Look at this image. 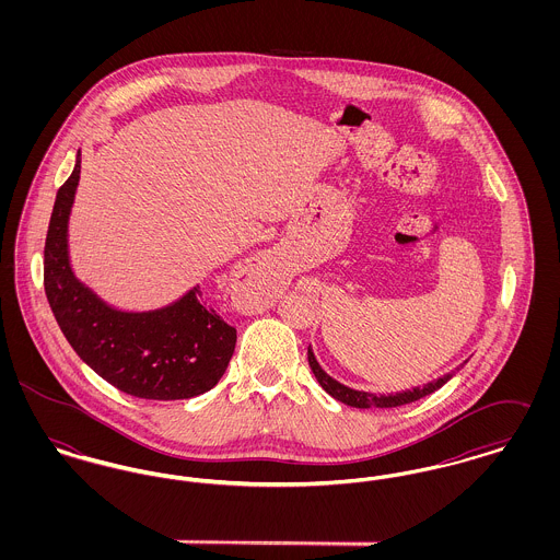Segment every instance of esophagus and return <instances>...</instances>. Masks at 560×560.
I'll list each match as a JSON object with an SVG mask.
<instances>
[{
  "label": "esophagus",
  "mask_w": 560,
  "mask_h": 560,
  "mask_svg": "<svg viewBox=\"0 0 560 560\" xmlns=\"http://www.w3.org/2000/svg\"><path fill=\"white\" fill-rule=\"evenodd\" d=\"M249 268H254V272L258 275V277H268V272H270V262H268L267 258H258V260H254V265H249Z\"/></svg>",
  "instance_id": "esophagus-1"
}]
</instances>
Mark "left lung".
<instances>
[{"mask_svg": "<svg viewBox=\"0 0 560 560\" xmlns=\"http://www.w3.org/2000/svg\"><path fill=\"white\" fill-rule=\"evenodd\" d=\"M464 363L459 368H464ZM308 365H311V370L315 373L320 388L329 397H334V399L340 400L345 405H350V407H359V409H368V407H399V405H405V402H413V400L422 399V397H427L430 393H434L445 382H450L455 372H459V368H455V372L445 373L439 380H432V382H428L424 386H413L409 390H400V393H395V395L393 393L390 395H375V393H365V390H354V388H350L347 384L338 382L336 377H331L329 373L320 368L319 361H317V357H315V352H313L311 347H308Z\"/></svg>", "mask_w": 560, "mask_h": 560, "instance_id": "1", "label": "left lung"}]
</instances>
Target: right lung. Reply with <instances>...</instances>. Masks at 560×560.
Wrapping results in <instances>:
<instances>
[{"mask_svg":"<svg viewBox=\"0 0 560 560\" xmlns=\"http://www.w3.org/2000/svg\"><path fill=\"white\" fill-rule=\"evenodd\" d=\"M80 172L78 151L56 192L44 249V285L60 331L88 368L126 395L180 400L208 393L229 368L237 329L201 304L199 285L151 311L117 308L85 285L69 256Z\"/></svg>","mask_w":560,"mask_h":560,"instance_id":"right-lung-1","label":"right lung"}]
</instances>
